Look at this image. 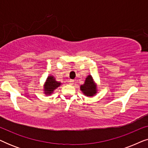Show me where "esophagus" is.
Segmentation results:
<instances>
[{"label": "esophagus", "mask_w": 148, "mask_h": 148, "mask_svg": "<svg viewBox=\"0 0 148 148\" xmlns=\"http://www.w3.org/2000/svg\"><path fill=\"white\" fill-rule=\"evenodd\" d=\"M73 82H74V80H73V79H70V80H69V84H70L71 85L73 84Z\"/></svg>", "instance_id": "esophagus-1"}]
</instances>
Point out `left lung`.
Masks as SVG:
<instances>
[{
	"label": "left lung",
	"instance_id": "left-lung-1",
	"mask_svg": "<svg viewBox=\"0 0 148 148\" xmlns=\"http://www.w3.org/2000/svg\"><path fill=\"white\" fill-rule=\"evenodd\" d=\"M97 84L91 75L87 76L85 80L84 84L80 86V90L83 94L87 97H93L96 96L98 93V88Z\"/></svg>",
	"mask_w": 148,
	"mask_h": 148
}]
</instances>
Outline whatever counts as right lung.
<instances>
[{
  "instance_id": "right-lung-1",
  "label": "right lung",
  "mask_w": 148,
  "mask_h": 148,
  "mask_svg": "<svg viewBox=\"0 0 148 148\" xmlns=\"http://www.w3.org/2000/svg\"><path fill=\"white\" fill-rule=\"evenodd\" d=\"M60 85H62L61 82L56 81L53 75H50L48 76L45 82H44L43 87L44 94L47 95V96L52 95L53 94L54 91L56 89H57Z\"/></svg>"
}]
</instances>
